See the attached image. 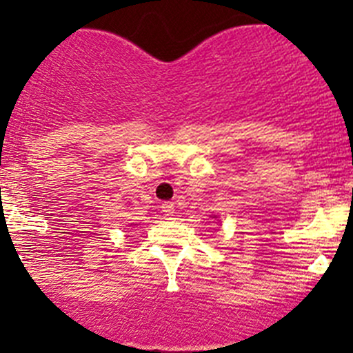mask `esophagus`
<instances>
[{
	"label": "esophagus",
	"mask_w": 353,
	"mask_h": 353,
	"mask_svg": "<svg viewBox=\"0 0 353 353\" xmlns=\"http://www.w3.org/2000/svg\"><path fill=\"white\" fill-rule=\"evenodd\" d=\"M162 212H163V215H167V216H172L174 213H176V208H174V203L172 201H165L162 205Z\"/></svg>",
	"instance_id": "1"
}]
</instances>
